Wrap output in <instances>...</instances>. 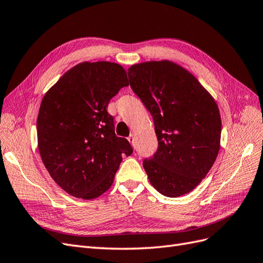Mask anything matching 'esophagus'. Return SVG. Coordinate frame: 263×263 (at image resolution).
Segmentation results:
<instances>
[{
	"label": "esophagus",
	"mask_w": 263,
	"mask_h": 263,
	"mask_svg": "<svg viewBox=\"0 0 263 263\" xmlns=\"http://www.w3.org/2000/svg\"><path fill=\"white\" fill-rule=\"evenodd\" d=\"M127 139H128V141L130 142V144H132V145H134V142H135V136H134V134L129 135V137H128V138H127Z\"/></svg>",
	"instance_id": "esophagus-1"
}]
</instances>
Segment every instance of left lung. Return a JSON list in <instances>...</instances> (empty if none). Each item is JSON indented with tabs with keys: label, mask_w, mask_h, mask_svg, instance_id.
I'll use <instances>...</instances> for the list:
<instances>
[{
	"label": "left lung",
	"mask_w": 263,
	"mask_h": 263,
	"mask_svg": "<svg viewBox=\"0 0 263 263\" xmlns=\"http://www.w3.org/2000/svg\"><path fill=\"white\" fill-rule=\"evenodd\" d=\"M128 78L155 123L158 149L142 162L150 183L168 197L191 192L219 151L221 121L216 102L192 73L169 60L134 65Z\"/></svg>",
	"instance_id": "1"
}]
</instances>
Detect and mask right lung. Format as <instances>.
<instances>
[{
  "mask_svg": "<svg viewBox=\"0 0 263 263\" xmlns=\"http://www.w3.org/2000/svg\"><path fill=\"white\" fill-rule=\"evenodd\" d=\"M125 69L114 62H82L45 94L37 118L38 149L57 184L70 195L92 200L113 184L124 155L133 148L115 135L107 105L124 86Z\"/></svg>",
  "mask_w": 263,
  "mask_h": 263,
  "instance_id": "add662e5",
  "label": "right lung"
}]
</instances>
